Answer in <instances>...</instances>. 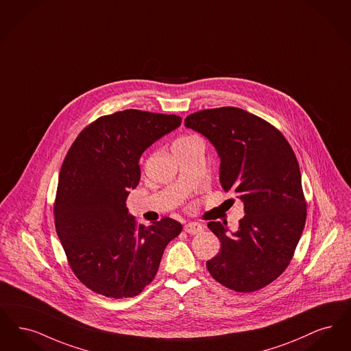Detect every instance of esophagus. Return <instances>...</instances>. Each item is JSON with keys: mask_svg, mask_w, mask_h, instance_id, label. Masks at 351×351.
Wrapping results in <instances>:
<instances>
[{"mask_svg": "<svg viewBox=\"0 0 351 351\" xmlns=\"http://www.w3.org/2000/svg\"><path fill=\"white\" fill-rule=\"evenodd\" d=\"M184 232H187L189 234H198L199 232H202L203 227L197 223V221H191L184 224Z\"/></svg>", "mask_w": 351, "mask_h": 351, "instance_id": "esophagus-1", "label": "esophagus"}]
</instances>
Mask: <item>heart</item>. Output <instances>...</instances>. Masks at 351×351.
<instances>
[{"label":"heart","instance_id":"1","mask_svg":"<svg viewBox=\"0 0 351 351\" xmlns=\"http://www.w3.org/2000/svg\"><path fill=\"white\" fill-rule=\"evenodd\" d=\"M195 138H198V137L195 136H184L181 137V138H178L176 143H174V145H181V144H186V143H190V141H193V140H195Z\"/></svg>","mask_w":351,"mask_h":351}]
</instances>
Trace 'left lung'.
Returning a JSON list of instances; mask_svg holds the SVG:
<instances>
[{"mask_svg":"<svg viewBox=\"0 0 351 351\" xmlns=\"http://www.w3.org/2000/svg\"><path fill=\"white\" fill-rule=\"evenodd\" d=\"M184 125L214 145L221 187L244 204L237 230H229L227 223L207 224L221 243L207 269L230 290H259L286 270L304 229L296 156L270 123L237 107L202 110Z\"/></svg>","mask_w":351,"mask_h":351,"instance_id":"left-lung-1","label":"left lung"}]
</instances>
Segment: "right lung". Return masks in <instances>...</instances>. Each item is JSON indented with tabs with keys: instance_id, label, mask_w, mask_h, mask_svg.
Segmentation results:
<instances>
[{
	"instance_id": "obj_1",
	"label": "right lung",
	"mask_w": 351,
	"mask_h": 351,
	"mask_svg": "<svg viewBox=\"0 0 351 351\" xmlns=\"http://www.w3.org/2000/svg\"><path fill=\"white\" fill-rule=\"evenodd\" d=\"M181 123L177 115L124 110L88 125L66 154L55 226L73 273L94 292L112 299L138 295L181 233V223L170 217L137 227L125 207L140 181L141 154Z\"/></svg>"
}]
</instances>
